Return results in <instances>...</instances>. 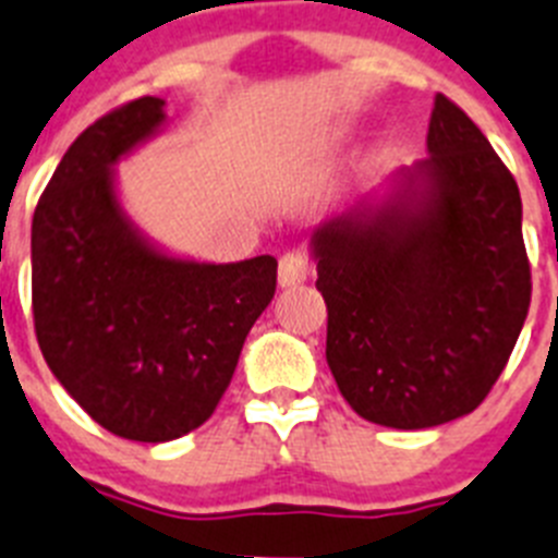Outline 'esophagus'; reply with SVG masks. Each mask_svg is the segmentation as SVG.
I'll return each mask as SVG.
<instances>
[{
	"label": "esophagus",
	"mask_w": 558,
	"mask_h": 558,
	"mask_svg": "<svg viewBox=\"0 0 558 558\" xmlns=\"http://www.w3.org/2000/svg\"><path fill=\"white\" fill-rule=\"evenodd\" d=\"M307 276H311V265L304 259L302 254H284L279 259V284L282 288H296V284L307 282Z\"/></svg>",
	"instance_id": "esophagus-1"
}]
</instances>
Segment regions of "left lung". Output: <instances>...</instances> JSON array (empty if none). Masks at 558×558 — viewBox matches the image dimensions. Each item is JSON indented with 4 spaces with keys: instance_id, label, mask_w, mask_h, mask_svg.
<instances>
[{
    "instance_id": "obj_1",
    "label": "left lung",
    "mask_w": 558,
    "mask_h": 558,
    "mask_svg": "<svg viewBox=\"0 0 558 558\" xmlns=\"http://www.w3.org/2000/svg\"><path fill=\"white\" fill-rule=\"evenodd\" d=\"M426 151L311 236L332 378L364 421L389 428L474 412L531 304L517 180L446 95Z\"/></svg>"
}]
</instances>
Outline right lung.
I'll list each match as a JSON object with an SVG mask.
<instances>
[{"label": "right lung", "instance_id": "right-lung-1", "mask_svg": "<svg viewBox=\"0 0 558 558\" xmlns=\"http://www.w3.org/2000/svg\"><path fill=\"white\" fill-rule=\"evenodd\" d=\"M146 95L81 132L33 214V322L50 373L107 432L189 435L214 415L276 293V259L199 262L123 208L116 166L166 126Z\"/></svg>", "mask_w": 558, "mask_h": 558}]
</instances>
